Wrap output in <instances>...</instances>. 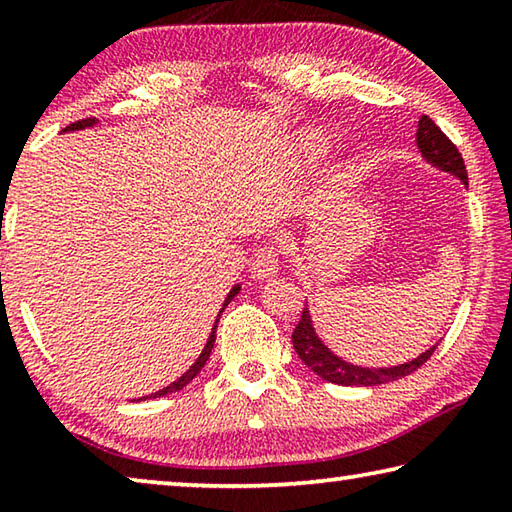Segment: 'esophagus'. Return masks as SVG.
<instances>
[{"label": "esophagus", "mask_w": 512, "mask_h": 512, "mask_svg": "<svg viewBox=\"0 0 512 512\" xmlns=\"http://www.w3.org/2000/svg\"><path fill=\"white\" fill-rule=\"evenodd\" d=\"M277 250L275 244H268L259 246L255 250V257H253V264H250V275L255 277V280H268V277H273L277 273V268H280V257H277Z\"/></svg>", "instance_id": "obj_1"}]
</instances>
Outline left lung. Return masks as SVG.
<instances>
[{
    "mask_svg": "<svg viewBox=\"0 0 512 512\" xmlns=\"http://www.w3.org/2000/svg\"><path fill=\"white\" fill-rule=\"evenodd\" d=\"M415 142H418V149L424 155V160L431 162L433 167L454 173L456 178L463 180V185H467L463 155L458 153L456 144L449 140V137L440 131V128L433 124V119H429L427 115L420 117ZM291 341H293V348L298 352V357L305 361L307 368L314 370L316 375L323 377L325 381H332V384H339V386H379V384H388V381L402 379L418 370L422 363H427L433 350L438 348L436 343L427 352H422L418 359H413L409 363H400V366H393V368L352 366V363L336 357V354L329 348H325L323 341L318 339L316 329L311 325L307 305L302 309L300 323L296 325V329H293Z\"/></svg>",
    "mask_w": 512,
    "mask_h": 512,
    "instance_id": "obj_1",
    "label": "left lung"
}]
</instances>
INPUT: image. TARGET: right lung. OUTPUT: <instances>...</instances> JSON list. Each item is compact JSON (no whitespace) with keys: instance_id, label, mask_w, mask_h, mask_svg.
<instances>
[{"instance_id":"1","label":"right lung","mask_w":512,"mask_h":512,"mask_svg":"<svg viewBox=\"0 0 512 512\" xmlns=\"http://www.w3.org/2000/svg\"><path fill=\"white\" fill-rule=\"evenodd\" d=\"M94 124V119L90 117V119H81V121H74V124H69L65 131H79V128H85V126H92ZM239 293V284L237 287H232V291L228 293V298H225V302H223V309L230 305V300L235 298ZM223 309L219 311V316H216V320H214V327H212V332H210V339H207V343H205V348H203V352H201V357L196 359V363L192 368H189L183 377H178L176 381H173V384H169L167 388H162V391H158V393H151V395H146V397H140V400H151V397H164V395H169V393H176V391H180V388H185L189 381H192L198 372L203 370V366L207 363V359H210V354H212V348H214V341H216V325H219V320H221V314H223Z\"/></svg>"}]
</instances>
